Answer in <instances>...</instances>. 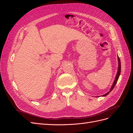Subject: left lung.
<instances>
[{"label":"left lung","instance_id":"1","mask_svg":"<svg viewBox=\"0 0 133 133\" xmlns=\"http://www.w3.org/2000/svg\"><path fill=\"white\" fill-rule=\"evenodd\" d=\"M118 71H117V74H116V75L115 76V78L114 79V83L113 84H112V85L110 88V90L108 92H107L106 94H104L103 95H102V96H107V95H108L110 93V92L111 91V90L113 89V88H114L115 85H116V83H117L118 82V80L119 78V76H120V72H121V63H120V59L119 58V57L118 56ZM98 97H99V96H98Z\"/></svg>","mask_w":133,"mask_h":133}]
</instances>
